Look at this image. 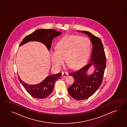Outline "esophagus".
I'll return each mask as SVG.
<instances>
[{
  "instance_id": "34e87169",
  "label": "esophagus",
  "mask_w": 127,
  "mask_h": 127,
  "mask_svg": "<svg viewBox=\"0 0 127 127\" xmlns=\"http://www.w3.org/2000/svg\"><path fill=\"white\" fill-rule=\"evenodd\" d=\"M68 76V74L67 73H62V77H66Z\"/></svg>"
}]
</instances>
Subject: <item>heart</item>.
Segmentation results:
<instances>
[{"label": "heart", "mask_w": 127, "mask_h": 127, "mask_svg": "<svg viewBox=\"0 0 127 127\" xmlns=\"http://www.w3.org/2000/svg\"><path fill=\"white\" fill-rule=\"evenodd\" d=\"M91 50L88 38L77 35H67L57 43L56 50L50 52V58L55 67L60 68L64 60L68 67H78L86 61Z\"/></svg>", "instance_id": "obj_1"}]
</instances>
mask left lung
I'll return each mask as SVG.
<instances>
[{
	"mask_svg": "<svg viewBox=\"0 0 127 127\" xmlns=\"http://www.w3.org/2000/svg\"><path fill=\"white\" fill-rule=\"evenodd\" d=\"M89 36L93 44L91 57L88 64L79 70L68 73L74 79V82L67 88L72 97L77 100L86 99L94 95L102 83L103 76L106 66L105 54L101 40L91 32L78 31ZM92 64L95 70L93 73L88 76L86 72Z\"/></svg>",
	"mask_w": 127,
	"mask_h": 127,
	"instance_id": "8db88e82",
	"label": "left lung"
}]
</instances>
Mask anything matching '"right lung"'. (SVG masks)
Here are the masks:
<instances>
[{"instance_id": "obj_1", "label": "right lung", "mask_w": 127, "mask_h": 127, "mask_svg": "<svg viewBox=\"0 0 127 127\" xmlns=\"http://www.w3.org/2000/svg\"><path fill=\"white\" fill-rule=\"evenodd\" d=\"M62 33L53 29H39L37 30L29 35H27L22 42L20 46L30 41H36L44 44L50 50L52 41ZM62 73H58L49 76L43 82L35 85L26 84L19 77V80L26 90L27 92L33 97L43 99L48 97L53 92L55 81L60 79Z\"/></svg>"}]
</instances>
